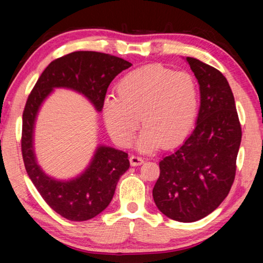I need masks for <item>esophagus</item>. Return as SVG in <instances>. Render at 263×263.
<instances>
[{"label": "esophagus", "mask_w": 263, "mask_h": 263, "mask_svg": "<svg viewBox=\"0 0 263 263\" xmlns=\"http://www.w3.org/2000/svg\"><path fill=\"white\" fill-rule=\"evenodd\" d=\"M130 162L131 166H140V164L144 163V159L141 157H138V155H131Z\"/></svg>", "instance_id": "1"}]
</instances>
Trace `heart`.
Listing matches in <instances>:
<instances>
[{
	"mask_svg": "<svg viewBox=\"0 0 263 263\" xmlns=\"http://www.w3.org/2000/svg\"><path fill=\"white\" fill-rule=\"evenodd\" d=\"M108 96L103 117L110 135L122 146L131 144L140 124L145 126L139 148L174 147L188 137L198 112L199 94L195 79L162 65H148L127 73Z\"/></svg>",
	"mask_w": 263,
	"mask_h": 263,
	"instance_id": "b5f03b06",
	"label": "heart"
}]
</instances>
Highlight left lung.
Returning <instances> with one entry per match:
<instances>
[{"label":"left lung","instance_id":"obj_1","mask_svg":"<svg viewBox=\"0 0 263 263\" xmlns=\"http://www.w3.org/2000/svg\"><path fill=\"white\" fill-rule=\"evenodd\" d=\"M185 60L199 84L197 122L182 146L159 162L153 198L164 216L193 222L210 215L229 195L237 169L241 126L224 75L195 58Z\"/></svg>","mask_w":263,"mask_h":263}]
</instances>
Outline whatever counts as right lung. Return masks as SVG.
Here are the masks:
<instances>
[{
    "instance_id": "1",
    "label": "right lung",
    "mask_w": 263,
    "mask_h": 263,
    "mask_svg": "<svg viewBox=\"0 0 263 263\" xmlns=\"http://www.w3.org/2000/svg\"><path fill=\"white\" fill-rule=\"evenodd\" d=\"M122 58L92 51H78L47 66L26 101L22 128V155L29 177L48 205L72 221L91 219L109 205L116 185L130 167L127 153L109 146L96 148L89 166L79 176L57 180L44 173L35 159L33 131L38 111L54 88H67L87 97L102 111L111 81L131 67Z\"/></svg>"
}]
</instances>
